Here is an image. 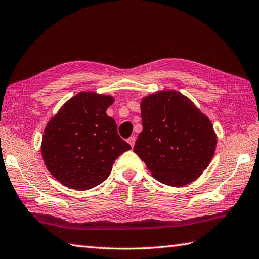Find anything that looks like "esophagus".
<instances>
[{
	"mask_svg": "<svg viewBox=\"0 0 259 259\" xmlns=\"http://www.w3.org/2000/svg\"><path fill=\"white\" fill-rule=\"evenodd\" d=\"M135 142H136V137H135V136H131L130 138H128V143L130 144V146H131V147H134V145H135Z\"/></svg>",
	"mask_w": 259,
	"mask_h": 259,
	"instance_id": "1",
	"label": "esophagus"
}]
</instances>
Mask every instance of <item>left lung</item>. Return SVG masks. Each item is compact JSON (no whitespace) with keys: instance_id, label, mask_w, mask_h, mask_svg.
<instances>
[{"instance_id":"8db88e82","label":"left lung","mask_w":259,"mask_h":259,"mask_svg":"<svg viewBox=\"0 0 259 259\" xmlns=\"http://www.w3.org/2000/svg\"><path fill=\"white\" fill-rule=\"evenodd\" d=\"M143 131L134 152L156 181L184 186L207 169L216 150V135L203 113L177 91H161L140 104Z\"/></svg>"}]
</instances>
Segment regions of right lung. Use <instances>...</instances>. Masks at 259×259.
<instances>
[{"mask_svg": "<svg viewBox=\"0 0 259 259\" xmlns=\"http://www.w3.org/2000/svg\"><path fill=\"white\" fill-rule=\"evenodd\" d=\"M113 102L111 96L80 93L48 123L42 156L47 169L63 185L78 191L99 185L111 174L114 161L131 148L106 114Z\"/></svg>", "mask_w": 259, "mask_h": 259, "instance_id": "right-lung-1", "label": "right lung"}]
</instances>
